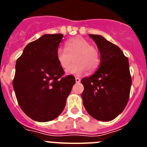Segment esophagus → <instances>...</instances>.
I'll use <instances>...</instances> for the list:
<instances>
[{"mask_svg":"<svg viewBox=\"0 0 147 147\" xmlns=\"http://www.w3.org/2000/svg\"><path fill=\"white\" fill-rule=\"evenodd\" d=\"M75 80H76V83H80V81H81V80H80V78H79V77H76V78H75Z\"/></svg>","mask_w":147,"mask_h":147,"instance_id":"esophagus-1","label":"esophagus"}]
</instances>
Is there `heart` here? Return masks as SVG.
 <instances>
[{"instance_id":"1","label":"heart","mask_w":147,"mask_h":147,"mask_svg":"<svg viewBox=\"0 0 147 147\" xmlns=\"http://www.w3.org/2000/svg\"><path fill=\"white\" fill-rule=\"evenodd\" d=\"M65 49L58 48L56 58L59 65L66 69L71 62L75 61L67 69L69 74L79 75L86 70L89 72L95 71L100 64V54L98 49L90 45L88 40L82 37H74L66 41Z\"/></svg>"}]
</instances>
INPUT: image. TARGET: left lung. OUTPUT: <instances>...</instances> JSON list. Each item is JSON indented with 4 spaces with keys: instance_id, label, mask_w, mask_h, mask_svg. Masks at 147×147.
Listing matches in <instances>:
<instances>
[{
    "instance_id": "1",
    "label": "left lung",
    "mask_w": 147,
    "mask_h": 147,
    "mask_svg": "<svg viewBox=\"0 0 147 147\" xmlns=\"http://www.w3.org/2000/svg\"><path fill=\"white\" fill-rule=\"evenodd\" d=\"M100 53L98 69L83 78V105L90 115L110 121L122 113L129 100L132 78L129 61L124 53L101 35L89 34Z\"/></svg>"
}]
</instances>
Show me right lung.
Here are the masks:
<instances>
[{
    "instance_id": "right-lung-1",
    "label": "right lung",
    "mask_w": 147,
    "mask_h": 147,
    "mask_svg": "<svg viewBox=\"0 0 147 147\" xmlns=\"http://www.w3.org/2000/svg\"><path fill=\"white\" fill-rule=\"evenodd\" d=\"M63 34H44L23 49L17 59L13 80L18 102L28 117L46 122L58 117L76 82L74 76H63L56 58Z\"/></svg>"
}]
</instances>
